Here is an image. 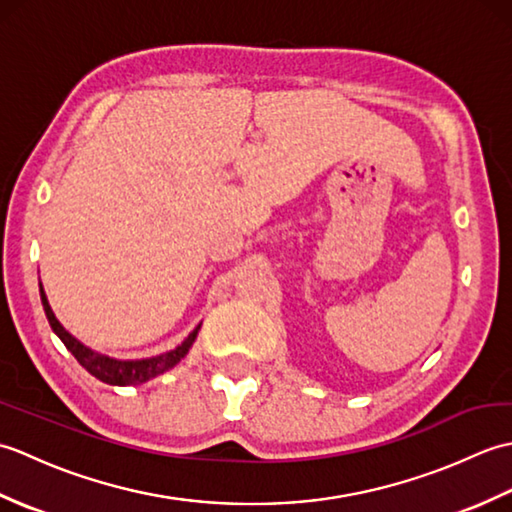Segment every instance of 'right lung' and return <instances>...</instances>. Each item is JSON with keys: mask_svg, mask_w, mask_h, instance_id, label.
Returning <instances> with one entry per match:
<instances>
[{"mask_svg": "<svg viewBox=\"0 0 512 512\" xmlns=\"http://www.w3.org/2000/svg\"><path fill=\"white\" fill-rule=\"evenodd\" d=\"M39 292H41V303H43V310H46V317H48L52 332L59 336L63 345L68 347L76 361L88 369L94 378L103 380V383H107V385H121V387L140 385V383H147V380H151V378L169 372L171 367H176L182 358L189 354L193 341L198 339L200 325L178 347H173V350H169L165 354L149 356V358H134V361L107 356V354L92 350V347L81 343L79 339H74V336L59 323V319L54 317V312L50 308L48 297H46V292H43L41 284H39Z\"/></svg>", "mask_w": 512, "mask_h": 512, "instance_id": "right-lung-1", "label": "right lung"}]
</instances>
